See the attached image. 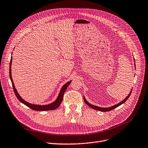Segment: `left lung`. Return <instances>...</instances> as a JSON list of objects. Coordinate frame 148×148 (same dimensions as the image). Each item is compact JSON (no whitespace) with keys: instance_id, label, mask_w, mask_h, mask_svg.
<instances>
[{"instance_id":"left-lung-1","label":"left lung","mask_w":148,"mask_h":148,"mask_svg":"<svg viewBox=\"0 0 148 148\" xmlns=\"http://www.w3.org/2000/svg\"><path fill=\"white\" fill-rule=\"evenodd\" d=\"M131 92H132V90H131L130 93V94L128 95V96L127 97H126L124 100H123L122 101H121L120 103H117V105H114V106H112V107H109V108H101V107H99L95 106V105H92V104H91V103H88V102L87 101V100L86 99V98H85V97H84V102H86V103L88 105V106H89V107H91V108L96 110H98V111H103V112L109 111H111V110H113V109L116 108V107H119V106H120V105H121L122 103H123L125 102H126V101H127V99H128L130 96L131 94Z\"/></svg>"}]
</instances>
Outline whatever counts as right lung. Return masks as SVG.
I'll return each mask as SVG.
<instances>
[{"instance_id": "1", "label": "right lung", "mask_w": 148, "mask_h": 148, "mask_svg": "<svg viewBox=\"0 0 148 148\" xmlns=\"http://www.w3.org/2000/svg\"><path fill=\"white\" fill-rule=\"evenodd\" d=\"M11 62H12V56H11V61H10V79L12 82V87H13V90L14 91V93L16 96V97H17V99L19 100V101H20L22 103H23V104H25L26 106H27L28 107H29L30 108H31L33 110L35 111H47V110H55L56 108H57L60 104L61 103V102L62 101L63 99V96H64V92L66 91L67 87L69 86V84L71 82V81L67 82L66 84H64V86H62V87L61 89L60 92L59 93V95L57 97V99H56V101L48 105H34V104H32L30 103H28L27 102H26L25 100H23L22 97L20 96V95H18V92L17 91L14 84L12 79V76H11Z\"/></svg>"}]
</instances>
